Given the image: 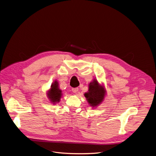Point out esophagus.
I'll use <instances>...</instances> for the list:
<instances>
[{"instance_id":"34e87169","label":"esophagus","mask_w":156,"mask_h":156,"mask_svg":"<svg viewBox=\"0 0 156 156\" xmlns=\"http://www.w3.org/2000/svg\"><path fill=\"white\" fill-rule=\"evenodd\" d=\"M78 90H79V89L77 88V87H76V88H72V92L73 93H76L77 91H78Z\"/></svg>"}]
</instances>
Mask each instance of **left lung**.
<instances>
[{"label": "left lung", "mask_w": 156, "mask_h": 156, "mask_svg": "<svg viewBox=\"0 0 156 156\" xmlns=\"http://www.w3.org/2000/svg\"><path fill=\"white\" fill-rule=\"evenodd\" d=\"M106 90L104 85L100 84L96 79L90 82L88 91L84 94L88 104L93 108L101 105L105 98Z\"/></svg>", "instance_id": "1"}]
</instances>
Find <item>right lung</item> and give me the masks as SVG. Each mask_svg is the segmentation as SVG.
<instances>
[{
  "label": "right lung",
  "mask_w": 156,
  "mask_h": 156,
  "mask_svg": "<svg viewBox=\"0 0 156 156\" xmlns=\"http://www.w3.org/2000/svg\"><path fill=\"white\" fill-rule=\"evenodd\" d=\"M62 91L59 89L58 81H54L51 85L50 89L47 91V97L50 102L53 105L59 103L62 96Z\"/></svg>",
  "instance_id": "1"
}]
</instances>
